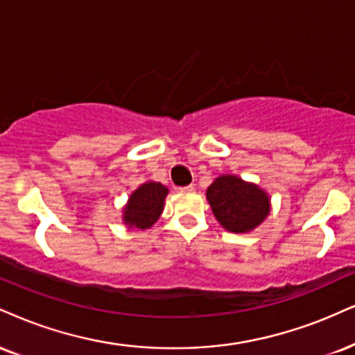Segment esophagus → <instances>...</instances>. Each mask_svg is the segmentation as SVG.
I'll return each mask as SVG.
<instances>
[{
	"mask_svg": "<svg viewBox=\"0 0 355 355\" xmlns=\"http://www.w3.org/2000/svg\"><path fill=\"white\" fill-rule=\"evenodd\" d=\"M194 191V186H186V187H181V192H192Z\"/></svg>",
	"mask_w": 355,
	"mask_h": 355,
	"instance_id": "34e87169",
	"label": "esophagus"
}]
</instances>
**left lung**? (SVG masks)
I'll return each mask as SVG.
<instances>
[{
  "label": "left lung",
  "mask_w": 355,
  "mask_h": 355,
  "mask_svg": "<svg viewBox=\"0 0 355 355\" xmlns=\"http://www.w3.org/2000/svg\"><path fill=\"white\" fill-rule=\"evenodd\" d=\"M205 196L218 224L234 234L255 230L271 211L268 192L235 174H220L214 179Z\"/></svg>",
  "instance_id": "1"
}]
</instances>
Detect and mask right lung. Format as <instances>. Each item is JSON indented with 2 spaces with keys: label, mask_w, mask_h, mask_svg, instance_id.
Here are the masks:
<instances>
[{
  "label": "right lung",
  "mask_w": 355,
  "mask_h": 355,
  "mask_svg": "<svg viewBox=\"0 0 355 355\" xmlns=\"http://www.w3.org/2000/svg\"><path fill=\"white\" fill-rule=\"evenodd\" d=\"M169 189L161 182L146 181L139 184L130 194L128 200L123 205V224L126 229L148 230L156 224L164 209L166 196Z\"/></svg>",
  "instance_id": "add662e5"
}]
</instances>
